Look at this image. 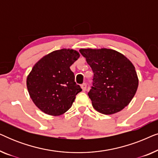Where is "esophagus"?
I'll list each match as a JSON object with an SVG mask.
<instances>
[{
  "instance_id": "obj_1",
  "label": "esophagus",
  "mask_w": 158,
  "mask_h": 158,
  "mask_svg": "<svg viewBox=\"0 0 158 158\" xmlns=\"http://www.w3.org/2000/svg\"><path fill=\"white\" fill-rule=\"evenodd\" d=\"M86 88H87V85H86V83L82 84V85H81V88H82V90H83V91H85Z\"/></svg>"
}]
</instances>
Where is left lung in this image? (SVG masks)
<instances>
[{
    "instance_id": "left-lung-1",
    "label": "left lung",
    "mask_w": 158,
    "mask_h": 158,
    "mask_svg": "<svg viewBox=\"0 0 158 158\" xmlns=\"http://www.w3.org/2000/svg\"><path fill=\"white\" fill-rule=\"evenodd\" d=\"M79 51L94 74L88 94L93 107L106 115L122 111L131 102L139 85L134 64L114 49L88 48Z\"/></svg>"
}]
</instances>
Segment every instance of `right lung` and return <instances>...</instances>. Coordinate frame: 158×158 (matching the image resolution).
Wrapping results in <instances>:
<instances>
[{
    "label": "right lung",
    "mask_w": 158,
    "mask_h": 158,
    "mask_svg": "<svg viewBox=\"0 0 158 158\" xmlns=\"http://www.w3.org/2000/svg\"><path fill=\"white\" fill-rule=\"evenodd\" d=\"M80 54L73 49H62L45 55L34 64L27 78L29 96L44 113L60 116L72 106L82 90L75 82L70 67Z\"/></svg>",
    "instance_id": "obj_1"
}]
</instances>
